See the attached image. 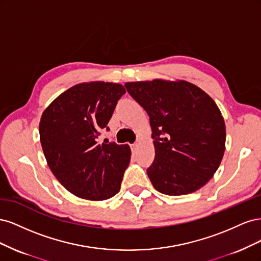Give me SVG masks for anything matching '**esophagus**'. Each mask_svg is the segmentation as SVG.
I'll list each match as a JSON object with an SVG mask.
<instances>
[{"instance_id": "esophagus-1", "label": "esophagus", "mask_w": 261, "mask_h": 261, "mask_svg": "<svg viewBox=\"0 0 261 261\" xmlns=\"http://www.w3.org/2000/svg\"><path fill=\"white\" fill-rule=\"evenodd\" d=\"M138 148H139V145H138V144H133V145H130V149H132L133 152H136L137 150H138Z\"/></svg>"}]
</instances>
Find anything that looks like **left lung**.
<instances>
[{
  "mask_svg": "<svg viewBox=\"0 0 261 261\" xmlns=\"http://www.w3.org/2000/svg\"><path fill=\"white\" fill-rule=\"evenodd\" d=\"M149 115L154 160L147 174L170 196L198 191L215 175L225 150V123L216 102L186 81L125 84Z\"/></svg>",
  "mask_w": 261,
  "mask_h": 261,
  "instance_id": "8db88e82",
  "label": "left lung"
}]
</instances>
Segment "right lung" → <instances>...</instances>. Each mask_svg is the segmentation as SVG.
Returning a JSON list of instances; mask_svg holds the SVG:
<instances>
[{
    "mask_svg": "<svg viewBox=\"0 0 261 261\" xmlns=\"http://www.w3.org/2000/svg\"><path fill=\"white\" fill-rule=\"evenodd\" d=\"M126 92L121 84L73 86L54 99L40 118L39 134L50 170L69 193L106 200L120 192L130 160L128 145L99 144L98 136Z\"/></svg>",
    "mask_w": 261,
    "mask_h": 261,
    "instance_id": "1",
    "label": "right lung"
}]
</instances>
